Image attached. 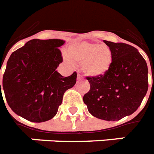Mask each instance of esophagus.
<instances>
[{
  "label": "esophagus",
  "mask_w": 154,
  "mask_h": 154,
  "mask_svg": "<svg viewBox=\"0 0 154 154\" xmlns=\"http://www.w3.org/2000/svg\"><path fill=\"white\" fill-rule=\"evenodd\" d=\"M82 80V77H81V75L77 74V81H81Z\"/></svg>",
  "instance_id": "esophagus-1"
}]
</instances>
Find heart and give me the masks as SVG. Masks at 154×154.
Here are the masks:
<instances>
[{
	"instance_id": "heart-1",
	"label": "heart",
	"mask_w": 154,
	"mask_h": 154,
	"mask_svg": "<svg viewBox=\"0 0 154 154\" xmlns=\"http://www.w3.org/2000/svg\"><path fill=\"white\" fill-rule=\"evenodd\" d=\"M66 62L81 63V70L91 77H102L109 71L113 54L108 46L87 41H74L69 45L64 54Z\"/></svg>"
}]
</instances>
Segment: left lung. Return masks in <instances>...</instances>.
<instances>
[{
	"mask_svg": "<svg viewBox=\"0 0 154 154\" xmlns=\"http://www.w3.org/2000/svg\"><path fill=\"white\" fill-rule=\"evenodd\" d=\"M113 54L109 71L86 77L90 90L83 97L89 113L106 121H118L138 109L148 90V67L135 47L103 40Z\"/></svg>",
	"mask_w": 154,
	"mask_h": 154,
	"instance_id": "obj_1",
	"label": "left lung"
}]
</instances>
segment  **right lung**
<instances>
[{"mask_svg": "<svg viewBox=\"0 0 154 154\" xmlns=\"http://www.w3.org/2000/svg\"><path fill=\"white\" fill-rule=\"evenodd\" d=\"M64 43L57 38H35L11 54L0 91L1 96L4 90L8 106L16 115L33 122L55 116L65 92L77 81L76 72L62 77L56 70L62 62L58 47Z\"/></svg>", "mask_w": 154, "mask_h": 154, "instance_id": "right-lung-1", "label": "right lung"}]
</instances>
